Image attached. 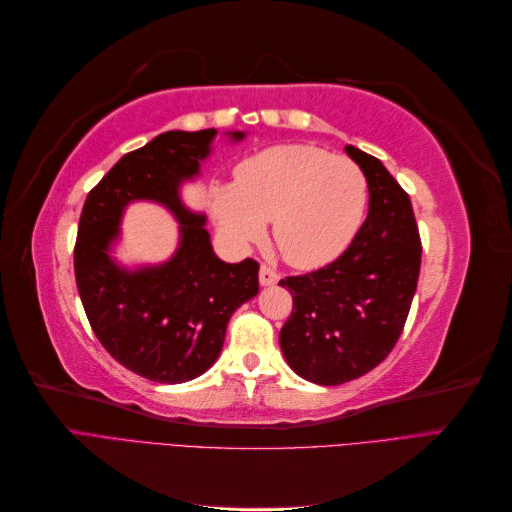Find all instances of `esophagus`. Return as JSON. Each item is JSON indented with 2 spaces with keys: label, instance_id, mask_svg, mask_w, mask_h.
Returning <instances> with one entry per match:
<instances>
[{
  "label": "esophagus",
  "instance_id": "esophagus-1",
  "mask_svg": "<svg viewBox=\"0 0 512 512\" xmlns=\"http://www.w3.org/2000/svg\"><path fill=\"white\" fill-rule=\"evenodd\" d=\"M258 280H260V286H275L280 282V275H277V271H273L271 267L262 265L258 271Z\"/></svg>",
  "mask_w": 512,
  "mask_h": 512
}]
</instances>
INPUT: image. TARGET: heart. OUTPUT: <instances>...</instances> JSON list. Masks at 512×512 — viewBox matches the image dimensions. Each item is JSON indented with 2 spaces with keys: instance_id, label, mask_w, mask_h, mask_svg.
<instances>
[{
  "instance_id": "obj_1",
  "label": "heart",
  "mask_w": 512,
  "mask_h": 512,
  "mask_svg": "<svg viewBox=\"0 0 512 512\" xmlns=\"http://www.w3.org/2000/svg\"><path fill=\"white\" fill-rule=\"evenodd\" d=\"M367 205L363 170L309 145H277L235 170V183L211 192L222 237L245 247L265 235L297 269H318L342 254L361 226Z\"/></svg>"
}]
</instances>
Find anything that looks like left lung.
<instances>
[{"label":"left lung","instance_id":"1","mask_svg":"<svg viewBox=\"0 0 512 512\" xmlns=\"http://www.w3.org/2000/svg\"><path fill=\"white\" fill-rule=\"evenodd\" d=\"M346 153L367 179V220L331 265L280 282L292 294L280 331L284 359L294 374L322 386L361 378L389 356L421 271L410 196L378 158L352 145Z\"/></svg>","mask_w":512,"mask_h":512}]
</instances>
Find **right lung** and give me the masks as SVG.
Here are the masks:
<instances>
[{
	"instance_id": "add662e5",
	"label": "right lung",
	"mask_w": 512,
	"mask_h": 512,
	"mask_svg": "<svg viewBox=\"0 0 512 512\" xmlns=\"http://www.w3.org/2000/svg\"><path fill=\"white\" fill-rule=\"evenodd\" d=\"M218 130H170L123 156L89 192L74 247V275L100 344L134 374L162 384L198 378L218 361L230 316L258 294V262L220 260L181 185L200 175ZM232 143L245 132H226ZM158 202L180 224L176 254L158 266L126 268L112 256L125 207Z\"/></svg>"
}]
</instances>
